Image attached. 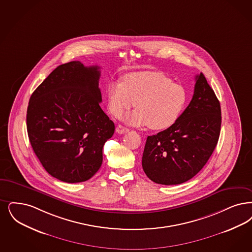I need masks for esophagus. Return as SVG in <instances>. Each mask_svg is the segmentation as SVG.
Returning <instances> with one entry per match:
<instances>
[{"instance_id":"obj_1","label":"esophagus","mask_w":252,"mask_h":252,"mask_svg":"<svg viewBox=\"0 0 252 252\" xmlns=\"http://www.w3.org/2000/svg\"><path fill=\"white\" fill-rule=\"evenodd\" d=\"M129 129L127 128V127H125V126H123L121 125H119V126H117V127H116V132L118 133V134H125V133H126V132H128Z\"/></svg>"}]
</instances>
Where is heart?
<instances>
[{"label":"heart","instance_id":"b5f03b06","mask_svg":"<svg viewBox=\"0 0 252 252\" xmlns=\"http://www.w3.org/2000/svg\"><path fill=\"white\" fill-rule=\"evenodd\" d=\"M108 108L119 117L134 106L136 111L125 117L133 126H146L164 130L177 121L188 100L186 89L160 72L140 71L126 74L122 81H112L107 87Z\"/></svg>","mask_w":252,"mask_h":252}]
</instances>
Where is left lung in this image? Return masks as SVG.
Listing matches in <instances>:
<instances>
[{
	"label": "left lung",
	"instance_id": "1",
	"mask_svg": "<svg viewBox=\"0 0 252 252\" xmlns=\"http://www.w3.org/2000/svg\"><path fill=\"white\" fill-rule=\"evenodd\" d=\"M220 126V101L201 73L196 76L191 101L177 121L147 137L141 161L145 174L166 186L189 181L210 158Z\"/></svg>",
	"mask_w": 252,
	"mask_h": 252
}]
</instances>
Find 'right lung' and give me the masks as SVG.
Masks as SVG:
<instances>
[{
  "label": "right lung",
  "mask_w": 252,
  "mask_h": 252,
  "mask_svg": "<svg viewBox=\"0 0 252 252\" xmlns=\"http://www.w3.org/2000/svg\"><path fill=\"white\" fill-rule=\"evenodd\" d=\"M100 67L79 61L61 64L31 95L27 131L32 150L51 176L89 180L99 170L114 124L102 111Z\"/></svg>",
  "instance_id": "obj_1"
}]
</instances>
